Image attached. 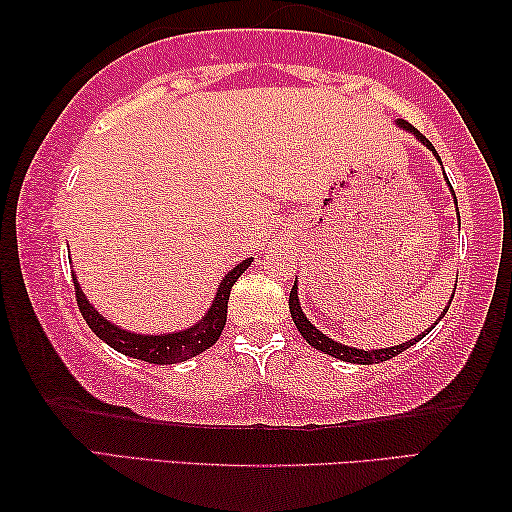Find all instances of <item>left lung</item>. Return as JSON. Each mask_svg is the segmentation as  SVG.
Segmentation results:
<instances>
[{
  "instance_id": "1",
  "label": "left lung",
  "mask_w": 512,
  "mask_h": 512,
  "mask_svg": "<svg viewBox=\"0 0 512 512\" xmlns=\"http://www.w3.org/2000/svg\"><path fill=\"white\" fill-rule=\"evenodd\" d=\"M399 124H401V127H404L406 131L415 133L417 140H422L424 145L429 147L431 152L435 154V149H433V145L429 142V138L422 136V133L417 131V129L413 127V124H408L406 120H401ZM454 201H456V195H454ZM456 204H458V201H456ZM288 306H290V315H292V320H295V326L299 329V333L304 335V340L308 342V345L315 347V349H320V351H324V354H329V356H333V358L347 360V363H358V365H374V363H383V360L395 358L397 354H401V351H406L408 347H413L415 342H420V340L424 338V335L431 331V329H429L426 333L417 335V338L404 342V345L388 347V349H372V351H363V349H354V347L340 345V342H335V340H331V338H326V335H324L322 331H317L315 326L306 320V315L301 313V306H299V299H297V283H295V286H292V290H290ZM447 311H449V306L445 308V313H447ZM445 313H442V317H445Z\"/></svg>"
}]
</instances>
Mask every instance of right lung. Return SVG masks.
I'll return each mask as SVG.
<instances>
[{
  "label": "right lung",
  "instance_id": "add662e5",
  "mask_svg": "<svg viewBox=\"0 0 512 512\" xmlns=\"http://www.w3.org/2000/svg\"><path fill=\"white\" fill-rule=\"evenodd\" d=\"M251 265V258L242 261L240 265L224 276L220 288H217L215 301L211 311L204 315V320L192 326V329L179 331V333H167V335H140L129 333L124 329H117L115 324L106 322L95 308L88 304V299L83 297V292L77 283V276H72L74 292H77V306L83 315V320L95 331L97 338H102L108 347H113L124 356L145 360V363L154 365H174L181 360H188L192 356H199L201 351L213 347L217 338L226 324V308H229V295L233 283L240 279V274Z\"/></svg>",
  "mask_w": 512,
  "mask_h": 512
}]
</instances>
